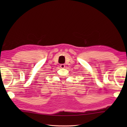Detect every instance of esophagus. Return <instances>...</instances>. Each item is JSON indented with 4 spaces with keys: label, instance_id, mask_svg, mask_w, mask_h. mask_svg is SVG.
<instances>
[{
    "label": "esophagus",
    "instance_id": "obj_1",
    "mask_svg": "<svg viewBox=\"0 0 127 127\" xmlns=\"http://www.w3.org/2000/svg\"><path fill=\"white\" fill-rule=\"evenodd\" d=\"M60 66H61V68H64V67H65V64H61V65H60Z\"/></svg>",
    "mask_w": 127,
    "mask_h": 127
}]
</instances>
